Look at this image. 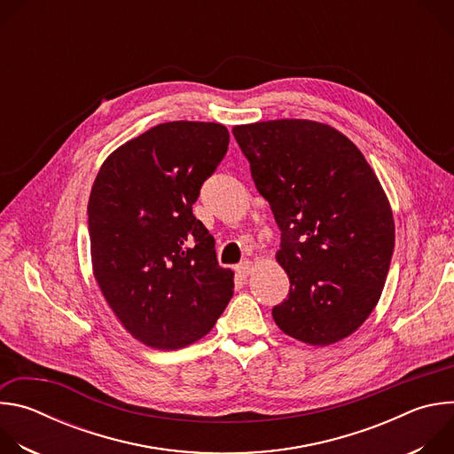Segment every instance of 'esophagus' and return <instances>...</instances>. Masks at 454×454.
<instances>
[{"mask_svg": "<svg viewBox=\"0 0 454 454\" xmlns=\"http://www.w3.org/2000/svg\"><path fill=\"white\" fill-rule=\"evenodd\" d=\"M253 270H254V264H253L251 261H244V262H240V264L235 268L237 275H239V277H242V278L249 277V275L253 273Z\"/></svg>", "mask_w": 454, "mask_h": 454, "instance_id": "34e87169", "label": "esophagus"}]
</instances>
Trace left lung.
Here are the masks:
<instances>
[{"label":"left lung","mask_w":454,"mask_h":454,"mask_svg":"<svg viewBox=\"0 0 454 454\" xmlns=\"http://www.w3.org/2000/svg\"><path fill=\"white\" fill-rule=\"evenodd\" d=\"M256 190L282 231L278 264L289 294L273 307L291 338L325 347L375 309L395 246L394 214L361 151L312 120L235 125Z\"/></svg>","instance_id":"left-lung-1"}]
</instances>
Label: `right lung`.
Instances as JSON below:
<instances>
[{
  "instance_id": "right-lung-1",
  "label": "right lung",
  "mask_w": 454,
  "mask_h": 454,
  "mask_svg": "<svg viewBox=\"0 0 454 454\" xmlns=\"http://www.w3.org/2000/svg\"><path fill=\"white\" fill-rule=\"evenodd\" d=\"M230 144L212 121H167L102 163L88 203L93 275L125 331L147 347L207 336L233 296V271L192 214Z\"/></svg>"
}]
</instances>
